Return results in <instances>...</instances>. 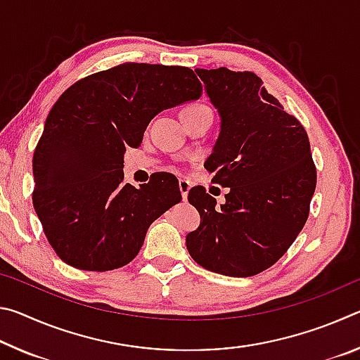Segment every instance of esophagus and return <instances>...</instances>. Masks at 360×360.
Masks as SVG:
<instances>
[{
	"mask_svg": "<svg viewBox=\"0 0 360 360\" xmlns=\"http://www.w3.org/2000/svg\"><path fill=\"white\" fill-rule=\"evenodd\" d=\"M191 187H192V182L191 181H188V179H179V191H181V195H182V200L187 198Z\"/></svg>",
	"mask_w": 360,
	"mask_h": 360,
	"instance_id": "obj_1",
	"label": "esophagus"
}]
</instances>
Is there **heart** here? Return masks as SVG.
Here are the masks:
<instances>
[{"label": "heart", "instance_id": "b5f03b06", "mask_svg": "<svg viewBox=\"0 0 360 360\" xmlns=\"http://www.w3.org/2000/svg\"><path fill=\"white\" fill-rule=\"evenodd\" d=\"M200 108H203V106H191V108H186L184 111H182V112H186V111H193V109H200Z\"/></svg>", "mask_w": 360, "mask_h": 360}]
</instances>
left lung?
Masks as SVG:
<instances>
[{
  "label": "left lung",
  "instance_id": "1",
  "mask_svg": "<svg viewBox=\"0 0 360 360\" xmlns=\"http://www.w3.org/2000/svg\"><path fill=\"white\" fill-rule=\"evenodd\" d=\"M195 72L221 117L205 168L230 191L221 206L203 187L188 191L200 225L186 236L187 251L219 275L254 276L283 257L308 219L316 188L308 135L254 72Z\"/></svg>",
  "mask_w": 360,
  "mask_h": 360
}]
</instances>
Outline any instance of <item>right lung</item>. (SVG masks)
<instances>
[{
  "label": "right lung",
  "instance_id": "add662e5",
  "mask_svg": "<svg viewBox=\"0 0 360 360\" xmlns=\"http://www.w3.org/2000/svg\"><path fill=\"white\" fill-rule=\"evenodd\" d=\"M200 95L192 70L148 63L114 66L65 90L33 155L34 211L65 264L108 271L136 257L149 225L181 192L169 173L125 184L124 154L141 146L158 112Z\"/></svg>",
  "mask_w": 360,
  "mask_h": 360
}]
</instances>
